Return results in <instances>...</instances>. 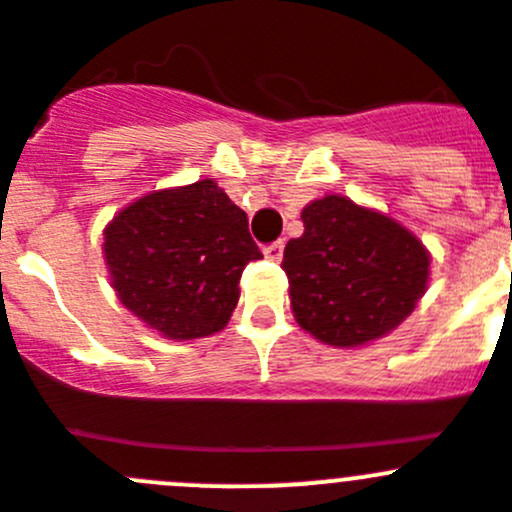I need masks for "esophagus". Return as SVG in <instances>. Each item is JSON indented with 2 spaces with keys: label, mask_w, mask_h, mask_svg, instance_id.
Returning a JSON list of instances; mask_svg holds the SVG:
<instances>
[{
  "label": "esophagus",
  "mask_w": 512,
  "mask_h": 512,
  "mask_svg": "<svg viewBox=\"0 0 512 512\" xmlns=\"http://www.w3.org/2000/svg\"><path fill=\"white\" fill-rule=\"evenodd\" d=\"M264 256L269 261H281V256H284V241H274L269 246H264Z\"/></svg>",
  "instance_id": "34e87169"
}]
</instances>
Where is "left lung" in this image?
<instances>
[{
    "label": "left lung",
    "mask_w": 512,
    "mask_h": 512,
    "mask_svg": "<svg viewBox=\"0 0 512 512\" xmlns=\"http://www.w3.org/2000/svg\"><path fill=\"white\" fill-rule=\"evenodd\" d=\"M304 233L284 248L291 309L301 329L359 347L399 326L425 294L430 256L407 228L344 196L301 211Z\"/></svg>",
    "instance_id": "left-lung-1"
}]
</instances>
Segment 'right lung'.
<instances>
[{"mask_svg":"<svg viewBox=\"0 0 512 512\" xmlns=\"http://www.w3.org/2000/svg\"><path fill=\"white\" fill-rule=\"evenodd\" d=\"M105 259L125 309L168 339L221 332L248 261L264 259L248 218L213 180L130 203L105 228Z\"/></svg>","mask_w":512,"mask_h":512,"instance_id":"1","label":"right lung"}]
</instances>
